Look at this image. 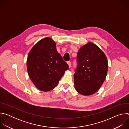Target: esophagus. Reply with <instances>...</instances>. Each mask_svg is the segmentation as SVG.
I'll use <instances>...</instances> for the list:
<instances>
[{
	"mask_svg": "<svg viewBox=\"0 0 129 129\" xmlns=\"http://www.w3.org/2000/svg\"><path fill=\"white\" fill-rule=\"evenodd\" d=\"M67 64H68V65L69 66V67L70 68L71 67V62L70 61H68V62H67Z\"/></svg>",
	"mask_w": 129,
	"mask_h": 129,
	"instance_id": "34e87169",
	"label": "esophagus"
}]
</instances>
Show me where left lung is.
<instances>
[{
  "label": "left lung",
  "mask_w": 129,
  "mask_h": 129,
  "mask_svg": "<svg viewBox=\"0 0 129 129\" xmlns=\"http://www.w3.org/2000/svg\"><path fill=\"white\" fill-rule=\"evenodd\" d=\"M77 68L74 74L75 89L83 95L96 92L103 84L108 63L104 52L95 44L88 42L79 50Z\"/></svg>",
  "instance_id": "obj_1"
}]
</instances>
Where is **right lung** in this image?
Listing matches in <instances>:
<instances>
[{"label": "right lung", "instance_id": "add662e5", "mask_svg": "<svg viewBox=\"0 0 129 129\" xmlns=\"http://www.w3.org/2000/svg\"><path fill=\"white\" fill-rule=\"evenodd\" d=\"M26 66L33 84L44 92L56 87L69 68L57 50L56 43L49 37L40 40L33 47L28 54Z\"/></svg>", "mask_w": 129, "mask_h": 129}]
</instances>
